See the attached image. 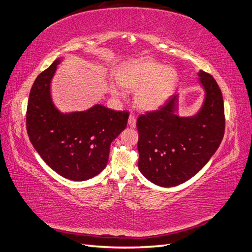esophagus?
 I'll use <instances>...</instances> for the list:
<instances>
[{
    "label": "esophagus",
    "mask_w": 252,
    "mask_h": 252,
    "mask_svg": "<svg viewBox=\"0 0 252 252\" xmlns=\"http://www.w3.org/2000/svg\"><path fill=\"white\" fill-rule=\"evenodd\" d=\"M136 122H137V117L133 114H130L129 119H128V125L130 127H136Z\"/></svg>",
    "instance_id": "esophagus-1"
}]
</instances>
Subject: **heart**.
<instances>
[{
	"mask_svg": "<svg viewBox=\"0 0 252 252\" xmlns=\"http://www.w3.org/2000/svg\"><path fill=\"white\" fill-rule=\"evenodd\" d=\"M116 77L123 88L137 91L135 102L144 111L160 108L175 92L179 81L175 69L149 59L124 63L117 71ZM111 93L117 97L123 94L116 85L111 86Z\"/></svg>",
	"mask_w": 252,
	"mask_h": 252,
	"instance_id": "b5f03b06",
	"label": "heart"
}]
</instances>
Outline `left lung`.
<instances>
[{"mask_svg":"<svg viewBox=\"0 0 252 252\" xmlns=\"http://www.w3.org/2000/svg\"><path fill=\"white\" fill-rule=\"evenodd\" d=\"M205 100L197 114L180 117L178 94L163 107L138 117V167L156 186L169 188L188 181L208 163L224 136L225 117L221 89L200 71Z\"/></svg>","mask_w":252,"mask_h":252,"instance_id":"1","label":"left lung"}]
</instances>
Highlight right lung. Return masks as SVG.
<instances>
[{"mask_svg":"<svg viewBox=\"0 0 252 252\" xmlns=\"http://www.w3.org/2000/svg\"><path fill=\"white\" fill-rule=\"evenodd\" d=\"M60 61L56 59L33 83L27 131L36 152L54 171L70 180L85 181L105 168L111 142L126 128L129 113L101 104L61 113L50 96V82Z\"/></svg>","mask_w":252,"mask_h":252,"instance_id":"1","label":"right lung"}]
</instances>
